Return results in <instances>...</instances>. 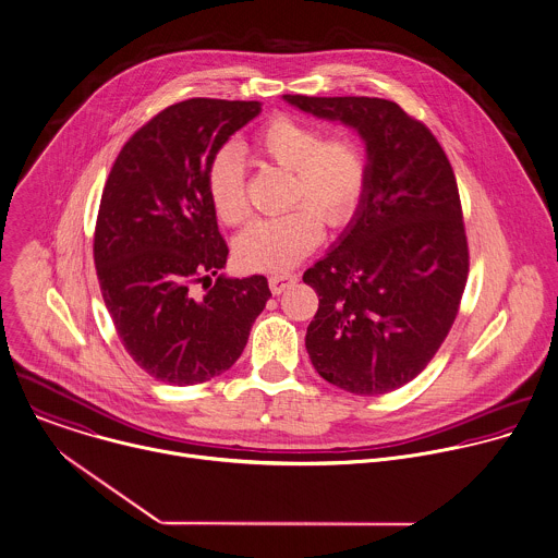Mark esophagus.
<instances>
[{
    "mask_svg": "<svg viewBox=\"0 0 558 558\" xmlns=\"http://www.w3.org/2000/svg\"><path fill=\"white\" fill-rule=\"evenodd\" d=\"M298 282V276L291 271H278L269 276V289L274 295H280L282 291H287L289 287H293Z\"/></svg>",
    "mask_w": 558,
    "mask_h": 558,
    "instance_id": "obj_1",
    "label": "esophagus"
}]
</instances>
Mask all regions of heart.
Listing matches in <instances>:
<instances>
[{"mask_svg": "<svg viewBox=\"0 0 558 558\" xmlns=\"http://www.w3.org/2000/svg\"><path fill=\"white\" fill-rule=\"evenodd\" d=\"M250 147L260 162L289 171L287 206L295 208L250 223L236 236L234 254L252 271H280L315 250L322 239L319 218L330 228L350 221L365 191L367 160L352 136L322 138L315 123L289 114L267 119L254 132ZM206 189L223 223L239 226L250 215L245 167L234 147L213 156Z\"/></svg>", "mask_w": 558, "mask_h": 558, "instance_id": "heart-1", "label": "heart"}]
</instances>
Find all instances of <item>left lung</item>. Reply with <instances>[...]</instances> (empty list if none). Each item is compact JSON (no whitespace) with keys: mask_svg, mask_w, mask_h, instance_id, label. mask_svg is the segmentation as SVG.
Returning <instances> with one entry per match:
<instances>
[{"mask_svg":"<svg viewBox=\"0 0 558 558\" xmlns=\"http://www.w3.org/2000/svg\"><path fill=\"white\" fill-rule=\"evenodd\" d=\"M284 99L354 128L367 147L356 215L304 271L319 298L306 330L311 363L343 391L389 393L433 361L465 291L470 250L452 165L435 134L396 101Z\"/></svg>","mask_w":558,"mask_h":558,"instance_id":"8db88e82","label":"left lung"}]
</instances>
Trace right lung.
Returning a JSON list of instances; mask_svg holds the SVG:
<instances>
[{
  "label": "right lung",
  "instance_id": "add662e5",
  "mask_svg": "<svg viewBox=\"0 0 558 558\" xmlns=\"http://www.w3.org/2000/svg\"><path fill=\"white\" fill-rule=\"evenodd\" d=\"M258 112L260 101L173 104L130 136L106 180L93 241L101 298L125 352L165 385L230 369L271 298L265 276H219L228 245L206 189L213 156Z\"/></svg>",
  "mask_w": 558,
  "mask_h": 558
}]
</instances>
